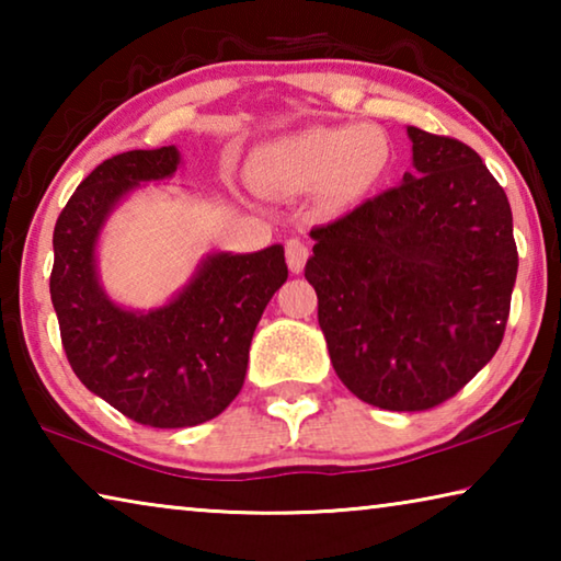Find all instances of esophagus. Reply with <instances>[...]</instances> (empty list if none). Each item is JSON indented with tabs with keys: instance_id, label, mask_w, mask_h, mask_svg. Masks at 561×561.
Listing matches in <instances>:
<instances>
[{
	"instance_id": "obj_1",
	"label": "esophagus",
	"mask_w": 561,
	"mask_h": 561,
	"mask_svg": "<svg viewBox=\"0 0 561 561\" xmlns=\"http://www.w3.org/2000/svg\"><path fill=\"white\" fill-rule=\"evenodd\" d=\"M284 252H287L289 270L299 274L309 260V247L301 240H297V237H291V240H287V244H284Z\"/></svg>"
}]
</instances>
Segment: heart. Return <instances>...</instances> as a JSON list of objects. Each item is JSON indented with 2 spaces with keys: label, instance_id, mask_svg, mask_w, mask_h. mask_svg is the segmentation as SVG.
Wrapping results in <instances>:
<instances>
[{
  "label": "heart",
  "instance_id": "heart-1",
  "mask_svg": "<svg viewBox=\"0 0 561 561\" xmlns=\"http://www.w3.org/2000/svg\"><path fill=\"white\" fill-rule=\"evenodd\" d=\"M391 148L376 126H321L267 148L264 173L287 193L324 187L331 203L368 193L388 168Z\"/></svg>",
  "mask_w": 561,
  "mask_h": 561
}]
</instances>
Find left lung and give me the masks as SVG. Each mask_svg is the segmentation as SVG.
Segmentation results:
<instances>
[{
  "label": "left lung",
  "mask_w": 561,
  "mask_h": 561,
  "mask_svg": "<svg viewBox=\"0 0 561 561\" xmlns=\"http://www.w3.org/2000/svg\"><path fill=\"white\" fill-rule=\"evenodd\" d=\"M415 173L311 227L319 327L351 393L383 411H431L505 336L517 244L502 185L470 146L408 128Z\"/></svg>",
  "instance_id": "obj_1"
}]
</instances>
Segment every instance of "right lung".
I'll use <instances>...</instances> for the list:
<instances>
[{"label":"right lung","instance_id":"1","mask_svg":"<svg viewBox=\"0 0 561 561\" xmlns=\"http://www.w3.org/2000/svg\"><path fill=\"white\" fill-rule=\"evenodd\" d=\"M173 146L103 160L76 187L54 227L51 301L66 358L91 393L150 428H190L220 415L242 391L252 334L289 272L284 247L215 254L163 309L123 311L93 270L103 220L140 180L173 175Z\"/></svg>","mask_w":561,"mask_h":561}]
</instances>
